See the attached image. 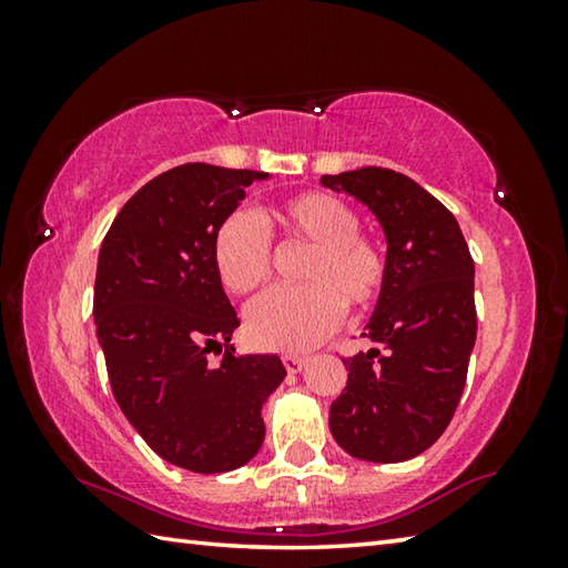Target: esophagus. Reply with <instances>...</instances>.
<instances>
[{
    "label": "esophagus",
    "mask_w": 568,
    "mask_h": 568,
    "mask_svg": "<svg viewBox=\"0 0 568 568\" xmlns=\"http://www.w3.org/2000/svg\"><path fill=\"white\" fill-rule=\"evenodd\" d=\"M307 363V358L305 355H297V353H285L283 355V365H285V371L287 373H297V371H303V365Z\"/></svg>",
    "instance_id": "obj_1"
}]
</instances>
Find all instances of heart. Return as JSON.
I'll use <instances>...</instances> for the list:
<instances>
[{"label": "heart", "mask_w": 568, "mask_h": 568, "mask_svg": "<svg viewBox=\"0 0 568 568\" xmlns=\"http://www.w3.org/2000/svg\"><path fill=\"white\" fill-rule=\"evenodd\" d=\"M311 245L301 265V287H277L247 311V335L257 348L301 353L338 328L345 305L365 313L381 301L388 257L376 237L363 233L361 215L343 197L307 190L271 207L263 225L247 213H230L213 237L220 283L250 295L273 275V240Z\"/></svg>", "instance_id": "b5f03b06"}]
</instances>
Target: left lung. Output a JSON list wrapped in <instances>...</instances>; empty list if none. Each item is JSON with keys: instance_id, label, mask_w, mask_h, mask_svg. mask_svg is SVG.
<instances>
[{"instance_id": "left-lung-1", "label": "left lung", "mask_w": 568, "mask_h": 568, "mask_svg": "<svg viewBox=\"0 0 568 568\" xmlns=\"http://www.w3.org/2000/svg\"><path fill=\"white\" fill-rule=\"evenodd\" d=\"M368 205L388 237V281L365 338L345 358L348 386L331 434L351 456L398 464L430 448L454 418L476 343L474 257L450 210L388 168L323 175Z\"/></svg>"}]
</instances>
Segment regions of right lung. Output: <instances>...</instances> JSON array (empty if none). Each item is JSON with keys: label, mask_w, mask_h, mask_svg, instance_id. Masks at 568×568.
<instances>
[{"label": "right lung", "mask_w": 568, "mask_h": 568, "mask_svg": "<svg viewBox=\"0 0 568 568\" xmlns=\"http://www.w3.org/2000/svg\"><path fill=\"white\" fill-rule=\"evenodd\" d=\"M267 178L172 168L134 192L100 247L92 311L114 400L158 456L195 474L257 454L261 408L285 378L277 355H235L240 318L213 263L217 225Z\"/></svg>", "instance_id": "right-lung-1"}]
</instances>
